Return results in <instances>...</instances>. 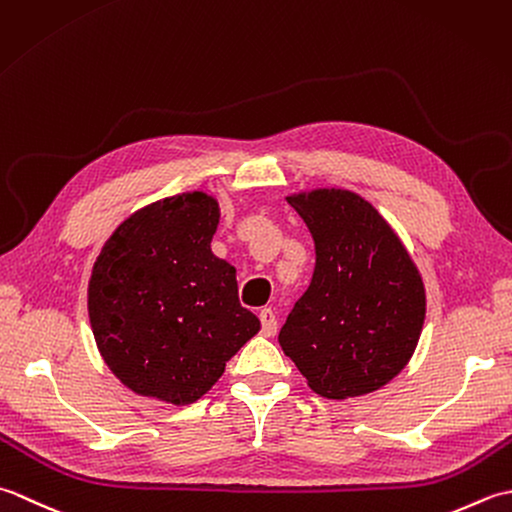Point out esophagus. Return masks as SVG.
<instances>
[{"label": "esophagus", "mask_w": 512, "mask_h": 512, "mask_svg": "<svg viewBox=\"0 0 512 512\" xmlns=\"http://www.w3.org/2000/svg\"><path fill=\"white\" fill-rule=\"evenodd\" d=\"M260 331H263V336H267V338H271L278 331V320L271 309L260 311Z\"/></svg>", "instance_id": "34e87169"}]
</instances>
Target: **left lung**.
I'll return each mask as SVG.
<instances>
[{
    "label": "left lung",
    "mask_w": 512,
    "mask_h": 512,
    "mask_svg": "<svg viewBox=\"0 0 512 512\" xmlns=\"http://www.w3.org/2000/svg\"><path fill=\"white\" fill-rule=\"evenodd\" d=\"M316 245L314 276L278 333L309 387L344 400L398 375L420 340L422 278L378 210L349 190L287 196Z\"/></svg>",
    "instance_id": "1"
}]
</instances>
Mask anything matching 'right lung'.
<instances>
[{
	"label": "right lung",
	"mask_w": 512,
	"mask_h": 512,
	"mask_svg": "<svg viewBox=\"0 0 512 512\" xmlns=\"http://www.w3.org/2000/svg\"><path fill=\"white\" fill-rule=\"evenodd\" d=\"M218 216L203 192L163 198L123 221L92 267V333L134 393L196 402L260 329L238 302L236 269L210 249Z\"/></svg>",
	"instance_id": "add662e5"
}]
</instances>
